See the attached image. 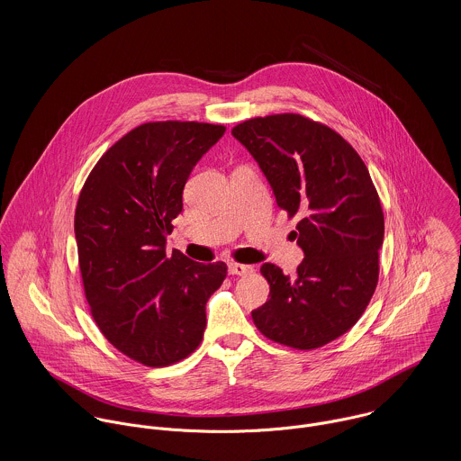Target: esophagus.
Here are the masks:
<instances>
[{"label": "esophagus", "instance_id": "34e87169", "mask_svg": "<svg viewBox=\"0 0 461 461\" xmlns=\"http://www.w3.org/2000/svg\"><path fill=\"white\" fill-rule=\"evenodd\" d=\"M229 271H230L232 275H240V276H243V275H250V273H254V267H252V266H249V264L230 263L229 264Z\"/></svg>", "mask_w": 461, "mask_h": 461}]
</instances>
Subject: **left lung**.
<instances>
[{
  "mask_svg": "<svg viewBox=\"0 0 461 461\" xmlns=\"http://www.w3.org/2000/svg\"><path fill=\"white\" fill-rule=\"evenodd\" d=\"M232 136L259 163L278 207L300 216L305 254L294 278L261 266L269 298L252 320L278 344L321 348L360 320L378 284L385 221L369 170L339 132L298 113L245 121Z\"/></svg>",
  "mask_w": 461,
  "mask_h": 461,
  "instance_id": "1",
  "label": "left lung"
}]
</instances>
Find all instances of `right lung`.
Masks as SVG:
<instances>
[{"instance_id":"right-lung-1","label":"right lung","mask_w":461,"mask_h":461,"mask_svg":"<svg viewBox=\"0 0 461 461\" xmlns=\"http://www.w3.org/2000/svg\"><path fill=\"white\" fill-rule=\"evenodd\" d=\"M225 128L203 122H147L113 143L86 177L74 232L94 321L126 357L163 367L197 349L205 303L227 264L167 256L172 220L198 159Z\"/></svg>"}]
</instances>
